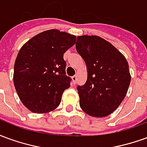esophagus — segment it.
<instances>
[{
  "mask_svg": "<svg viewBox=\"0 0 147 147\" xmlns=\"http://www.w3.org/2000/svg\"><path fill=\"white\" fill-rule=\"evenodd\" d=\"M71 79H72V82H73L74 84H76V80H77L76 76H72L71 77Z\"/></svg>",
  "mask_w": 147,
  "mask_h": 147,
  "instance_id": "1",
  "label": "esophagus"
}]
</instances>
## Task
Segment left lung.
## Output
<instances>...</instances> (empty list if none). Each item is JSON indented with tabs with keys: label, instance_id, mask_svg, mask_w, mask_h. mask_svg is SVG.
<instances>
[{
	"label": "left lung",
	"instance_id": "obj_1",
	"mask_svg": "<svg viewBox=\"0 0 147 147\" xmlns=\"http://www.w3.org/2000/svg\"><path fill=\"white\" fill-rule=\"evenodd\" d=\"M76 48L87 68L86 82L77 86L80 107L91 117H106L126 96L131 83L128 63L110 42L96 35L78 36Z\"/></svg>",
	"mask_w": 147,
	"mask_h": 147
}]
</instances>
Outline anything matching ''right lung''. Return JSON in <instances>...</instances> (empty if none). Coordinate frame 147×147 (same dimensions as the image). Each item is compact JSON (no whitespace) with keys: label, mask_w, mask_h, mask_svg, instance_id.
I'll list each match as a JSON object with an SVG mask.
<instances>
[{"label":"right lung","mask_w":147,"mask_h":147,"mask_svg":"<svg viewBox=\"0 0 147 147\" xmlns=\"http://www.w3.org/2000/svg\"><path fill=\"white\" fill-rule=\"evenodd\" d=\"M76 37L58 30L37 34L24 44L14 65L13 82L22 103L34 113H45L58 107L70 86L65 75L64 53Z\"/></svg>","instance_id":"obj_1"}]
</instances>
